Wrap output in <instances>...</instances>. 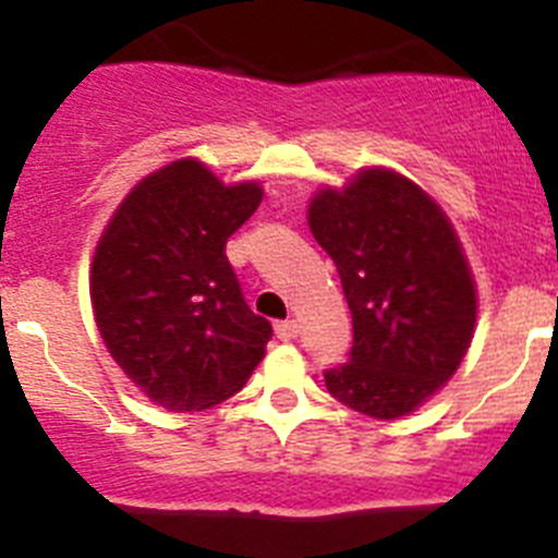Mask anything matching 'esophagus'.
Listing matches in <instances>:
<instances>
[{
	"label": "esophagus",
	"instance_id": "obj_1",
	"mask_svg": "<svg viewBox=\"0 0 558 558\" xmlns=\"http://www.w3.org/2000/svg\"><path fill=\"white\" fill-rule=\"evenodd\" d=\"M276 338H279V340L299 338V324H295V322H279V324H276Z\"/></svg>",
	"mask_w": 558,
	"mask_h": 558
}]
</instances>
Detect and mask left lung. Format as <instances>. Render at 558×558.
Returning <instances> with one entry per match:
<instances>
[{"label": "left lung", "mask_w": 558, "mask_h": 558, "mask_svg": "<svg viewBox=\"0 0 558 558\" xmlns=\"http://www.w3.org/2000/svg\"><path fill=\"white\" fill-rule=\"evenodd\" d=\"M310 229L352 310L347 363L324 379L338 402L399 418L445 386L475 329V282L445 211L413 181L363 170L310 204Z\"/></svg>", "instance_id": "obj_1"}]
</instances>
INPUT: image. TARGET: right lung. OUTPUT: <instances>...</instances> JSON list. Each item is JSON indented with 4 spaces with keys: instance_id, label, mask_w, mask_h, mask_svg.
Returning a JSON list of instances; mask_svg holds the SVG:
<instances>
[{
    "instance_id": "right-lung-1",
    "label": "right lung",
    "mask_w": 558,
    "mask_h": 558,
    "mask_svg": "<svg viewBox=\"0 0 558 558\" xmlns=\"http://www.w3.org/2000/svg\"><path fill=\"white\" fill-rule=\"evenodd\" d=\"M263 201L201 161H172L131 190L92 265V304L111 357L159 405L206 411L263 360L268 318L251 313L226 243Z\"/></svg>"
}]
</instances>
